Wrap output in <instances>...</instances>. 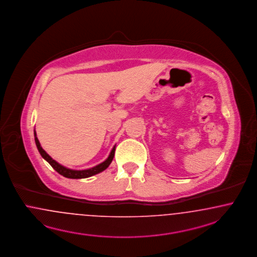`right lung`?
Here are the masks:
<instances>
[{
	"label": "right lung",
	"mask_w": 257,
	"mask_h": 257,
	"mask_svg": "<svg viewBox=\"0 0 257 257\" xmlns=\"http://www.w3.org/2000/svg\"><path fill=\"white\" fill-rule=\"evenodd\" d=\"M34 137H35V144L36 146L38 148V151L40 152L42 157L52 165V168L57 171L59 174L66 177V178H70V179H83V178H89L91 176L93 175L98 174L100 172H102L103 170H105L110 164L112 163L113 161V156H114V150H115V146H113V150L111 151V153L109 155L108 159L103 162L102 164L100 165H96L92 168L90 169H86V170H72V169H69V168H66L64 167L63 165H59L57 162H55L54 160H52V158L49 156V155L46 153V151L43 149L40 145V143L36 137V132L34 131Z\"/></svg>",
	"instance_id": "1"
}]
</instances>
